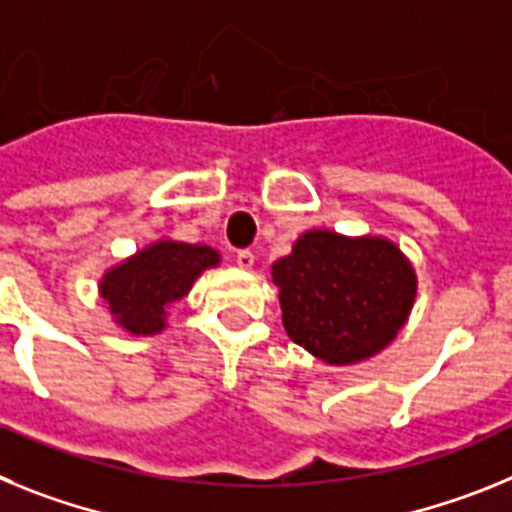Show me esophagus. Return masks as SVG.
I'll list each match as a JSON object with an SVG mask.
<instances>
[{
  "label": "esophagus",
  "mask_w": 512,
  "mask_h": 512,
  "mask_svg": "<svg viewBox=\"0 0 512 512\" xmlns=\"http://www.w3.org/2000/svg\"><path fill=\"white\" fill-rule=\"evenodd\" d=\"M237 265L242 270H252V265H255V252L250 250H239L237 252Z\"/></svg>",
  "instance_id": "1"
}]
</instances>
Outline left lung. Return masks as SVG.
<instances>
[{"mask_svg": "<svg viewBox=\"0 0 512 512\" xmlns=\"http://www.w3.org/2000/svg\"><path fill=\"white\" fill-rule=\"evenodd\" d=\"M288 337L330 366L373 358L410 317L412 262L386 237L309 229L273 262Z\"/></svg>", "mask_w": 512, "mask_h": 512, "instance_id": "obj_1", "label": "left lung"}]
</instances>
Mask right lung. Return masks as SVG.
<instances>
[{
    "label": "right lung",
    "instance_id": "right-lung-1",
    "mask_svg": "<svg viewBox=\"0 0 512 512\" xmlns=\"http://www.w3.org/2000/svg\"><path fill=\"white\" fill-rule=\"evenodd\" d=\"M221 255L208 244L157 239L102 275L100 296L115 324L136 337L159 335L170 306L185 299L203 270L216 268Z\"/></svg>",
    "mask_w": 512,
    "mask_h": 512
}]
</instances>
